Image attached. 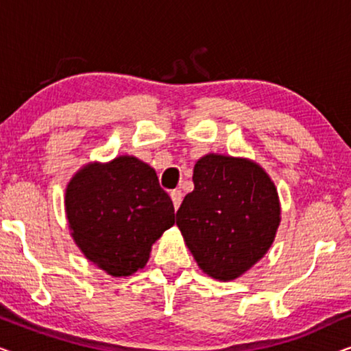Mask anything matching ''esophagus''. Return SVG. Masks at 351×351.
Instances as JSON below:
<instances>
[{
    "label": "esophagus",
    "instance_id": "34e87169",
    "mask_svg": "<svg viewBox=\"0 0 351 351\" xmlns=\"http://www.w3.org/2000/svg\"><path fill=\"white\" fill-rule=\"evenodd\" d=\"M182 198H184V195H182L180 190H172L171 191V199H172V203H174V209H179V206L182 203Z\"/></svg>",
    "mask_w": 351,
    "mask_h": 351
}]
</instances>
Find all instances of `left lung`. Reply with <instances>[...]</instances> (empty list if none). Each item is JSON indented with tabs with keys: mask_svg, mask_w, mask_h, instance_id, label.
<instances>
[{
	"mask_svg": "<svg viewBox=\"0 0 351 351\" xmlns=\"http://www.w3.org/2000/svg\"><path fill=\"white\" fill-rule=\"evenodd\" d=\"M193 184L176 214L177 227L206 275L234 280L261 261L275 239V185L256 162L223 155L201 158Z\"/></svg>",
	"mask_w": 351,
	"mask_h": 351,
	"instance_id": "left-lung-1",
	"label": "left lung"
}]
</instances>
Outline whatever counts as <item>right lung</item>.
Wrapping results in <instances>:
<instances>
[{"label": "right lung", "instance_id": "add662e5", "mask_svg": "<svg viewBox=\"0 0 351 351\" xmlns=\"http://www.w3.org/2000/svg\"><path fill=\"white\" fill-rule=\"evenodd\" d=\"M65 210L78 247L113 276L145 265L152 244L176 222L156 172L134 156L81 169L66 189Z\"/></svg>", "mask_w": 351, "mask_h": 351}]
</instances>
